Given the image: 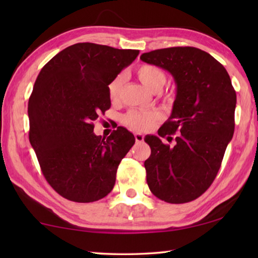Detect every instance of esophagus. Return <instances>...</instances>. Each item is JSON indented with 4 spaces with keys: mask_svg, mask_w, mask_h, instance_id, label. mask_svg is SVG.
<instances>
[{
    "mask_svg": "<svg viewBox=\"0 0 258 258\" xmlns=\"http://www.w3.org/2000/svg\"><path fill=\"white\" fill-rule=\"evenodd\" d=\"M134 138H135V141H137V142H142L143 140H145V135L141 134V133H135Z\"/></svg>",
    "mask_w": 258,
    "mask_h": 258,
    "instance_id": "obj_1",
    "label": "esophagus"
}]
</instances>
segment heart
I'll use <instances>...</instances> for the list:
<instances>
[{
    "instance_id": "b5f03b06",
    "label": "heart",
    "mask_w": 258,
    "mask_h": 258,
    "mask_svg": "<svg viewBox=\"0 0 258 258\" xmlns=\"http://www.w3.org/2000/svg\"><path fill=\"white\" fill-rule=\"evenodd\" d=\"M138 80L142 85L147 87L151 92H159L163 89L166 82L165 73L159 67L154 64H141L135 71ZM124 78L116 76L108 84V95L111 101H117L120 98L121 89H123ZM161 118V113L156 109L150 110H138L131 109L121 117V121L134 131H147L154 125L157 120Z\"/></svg>"
}]
</instances>
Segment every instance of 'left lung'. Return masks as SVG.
<instances>
[{
	"mask_svg": "<svg viewBox=\"0 0 258 258\" xmlns=\"http://www.w3.org/2000/svg\"><path fill=\"white\" fill-rule=\"evenodd\" d=\"M143 62L171 73L176 84L172 113L158 135L145 141L151 155L145 161L147 183L157 198L184 204L200 197L215 180L234 132L237 95L226 69L197 47L176 46L147 52Z\"/></svg>",
	"mask_w": 258,
	"mask_h": 258,
	"instance_id": "left-lung-1",
	"label": "left lung"
}]
</instances>
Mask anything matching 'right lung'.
Listing matches in <instances>:
<instances>
[{
  "label": "right lung",
  "mask_w": 258,
  "mask_h": 258,
  "mask_svg": "<svg viewBox=\"0 0 258 258\" xmlns=\"http://www.w3.org/2000/svg\"><path fill=\"white\" fill-rule=\"evenodd\" d=\"M138 54L139 50L77 43L38 74L28 102L29 141L43 175L63 198L97 202L115 185L134 135L118 126L101 140L93 133L92 121L111 106L109 82Z\"/></svg>",
  "instance_id": "right-lung-1"
}]
</instances>
